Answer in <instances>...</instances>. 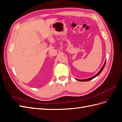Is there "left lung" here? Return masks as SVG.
Here are the masks:
<instances>
[{
    "label": "left lung",
    "mask_w": 122,
    "mask_h": 122,
    "mask_svg": "<svg viewBox=\"0 0 122 122\" xmlns=\"http://www.w3.org/2000/svg\"><path fill=\"white\" fill-rule=\"evenodd\" d=\"M106 60L105 61V63H104V64H103V66L102 67V68H101V69L99 70V71L98 72L96 75H95L94 76H92V77H91V78H88V79H82V80H80V79H76V80H78V81H82V82H84V81H90V80H92V79H93L94 78H96V76H98L99 74L102 72V70L103 69V68H104V67H105V65H106Z\"/></svg>",
    "instance_id": "1"
}]
</instances>
